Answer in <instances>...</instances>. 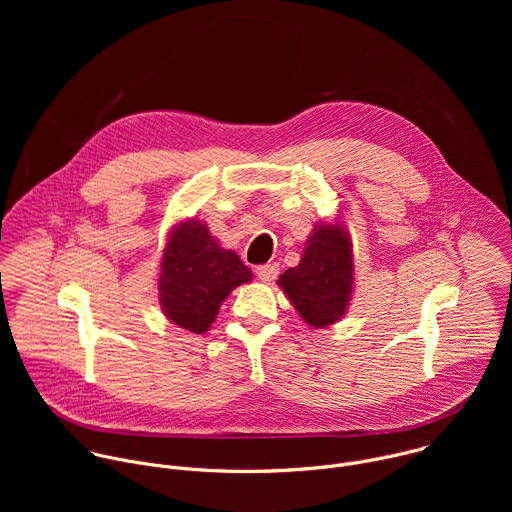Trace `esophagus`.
<instances>
[{
    "label": "esophagus",
    "instance_id": "esophagus-1",
    "mask_svg": "<svg viewBox=\"0 0 512 512\" xmlns=\"http://www.w3.org/2000/svg\"><path fill=\"white\" fill-rule=\"evenodd\" d=\"M255 273H257V277H259L261 281L269 283V281H273V279L279 275V265H277V263L259 265V267H255Z\"/></svg>",
    "mask_w": 512,
    "mask_h": 512
}]
</instances>
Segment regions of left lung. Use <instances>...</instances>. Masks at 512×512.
Wrapping results in <instances>:
<instances>
[{
    "label": "left lung",
    "instance_id": "1",
    "mask_svg": "<svg viewBox=\"0 0 512 512\" xmlns=\"http://www.w3.org/2000/svg\"><path fill=\"white\" fill-rule=\"evenodd\" d=\"M352 279L354 265L348 233L342 225H318L306 241L300 265L283 271L277 283L310 326L324 328L346 314Z\"/></svg>",
    "mask_w": 512,
    "mask_h": 512
}]
</instances>
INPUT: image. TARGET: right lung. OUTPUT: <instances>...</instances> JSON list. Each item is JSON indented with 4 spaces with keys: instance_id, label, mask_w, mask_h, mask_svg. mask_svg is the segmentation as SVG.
<instances>
[{
    "instance_id": "obj_1",
    "label": "right lung",
    "mask_w": 512,
    "mask_h": 512,
    "mask_svg": "<svg viewBox=\"0 0 512 512\" xmlns=\"http://www.w3.org/2000/svg\"><path fill=\"white\" fill-rule=\"evenodd\" d=\"M253 277L235 251L223 249L196 218L180 223L160 265V304L180 328L202 334L231 291Z\"/></svg>"
}]
</instances>
